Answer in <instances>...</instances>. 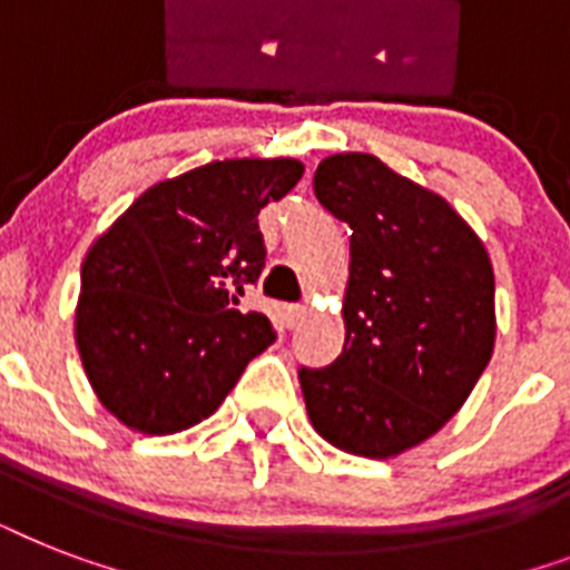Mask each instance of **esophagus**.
<instances>
[{
	"mask_svg": "<svg viewBox=\"0 0 570 570\" xmlns=\"http://www.w3.org/2000/svg\"><path fill=\"white\" fill-rule=\"evenodd\" d=\"M281 313H284L286 325H295V322H298V316L304 313V307L302 304H284V307H281Z\"/></svg>",
	"mask_w": 570,
	"mask_h": 570,
	"instance_id": "1",
	"label": "esophagus"
}]
</instances>
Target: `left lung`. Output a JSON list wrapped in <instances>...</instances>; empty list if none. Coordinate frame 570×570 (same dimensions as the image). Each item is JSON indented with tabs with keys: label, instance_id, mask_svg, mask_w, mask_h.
Listing matches in <instances>:
<instances>
[{
	"label": "left lung",
	"instance_id": "left-lung-1",
	"mask_svg": "<svg viewBox=\"0 0 570 570\" xmlns=\"http://www.w3.org/2000/svg\"><path fill=\"white\" fill-rule=\"evenodd\" d=\"M313 189L352 227V266L346 346L298 370L307 414L337 450L390 459L432 438L491 361L494 268L443 197L379 156L322 159Z\"/></svg>",
	"mask_w": 570,
	"mask_h": 570
}]
</instances>
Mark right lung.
<instances>
[{
    "mask_svg": "<svg viewBox=\"0 0 570 570\" xmlns=\"http://www.w3.org/2000/svg\"><path fill=\"white\" fill-rule=\"evenodd\" d=\"M295 159H224L156 183L94 242L76 343L97 396L145 434L183 432L222 405L275 343L239 302L266 268L257 215L302 180Z\"/></svg>",
    "mask_w": 570,
    "mask_h": 570,
    "instance_id": "right-lung-1",
    "label": "right lung"
}]
</instances>
